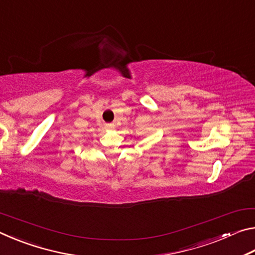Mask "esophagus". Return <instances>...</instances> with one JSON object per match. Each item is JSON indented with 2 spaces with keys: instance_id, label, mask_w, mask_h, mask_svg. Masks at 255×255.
<instances>
[{
  "instance_id": "obj_1",
  "label": "esophagus",
  "mask_w": 255,
  "mask_h": 255,
  "mask_svg": "<svg viewBox=\"0 0 255 255\" xmlns=\"http://www.w3.org/2000/svg\"><path fill=\"white\" fill-rule=\"evenodd\" d=\"M112 126H114V125H112V124H108V125H107L108 128H112Z\"/></svg>"
}]
</instances>
